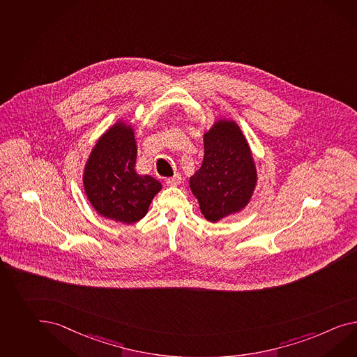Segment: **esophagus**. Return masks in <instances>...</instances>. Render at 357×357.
I'll list each match as a JSON object with an SVG mask.
<instances>
[{
    "label": "esophagus",
    "mask_w": 357,
    "mask_h": 357,
    "mask_svg": "<svg viewBox=\"0 0 357 357\" xmlns=\"http://www.w3.org/2000/svg\"><path fill=\"white\" fill-rule=\"evenodd\" d=\"M180 183H181V174H174V177H169L165 180V183L168 186H177Z\"/></svg>",
    "instance_id": "34e87169"
}]
</instances>
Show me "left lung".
Instances as JSON below:
<instances>
[{
	"label": "left lung",
	"instance_id": "1",
	"mask_svg": "<svg viewBox=\"0 0 357 357\" xmlns=\"http://www.w3.org/2000/svg\"><path fill=\"white\" fill-rule=\"evenodd\" d=\"M203 147L201 168L190 177L189 186L204 219L218 222L246 208L257 185V169L236 120H215L203 133Z\"/></svg>",
	"mask_w": 357,
	"mask_h": 357
}]
</instances>
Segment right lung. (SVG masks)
<instances>
[{
	"label": "right lung",
	"instance_id": "obj_1",
	"mask_svg": "<svg viewBox=\"0 0 357 357\" xmlns=\"http://www.w3.org/2000/svg\"><path fill=\"white\" fill-rule=\"evenodd\" d=\"M136 127L116 120L93 146L84 167V192L93 208L105 219L135 224L149 211L162 190V183L150 174L136 172Z\"/></svg>",
	"mask_w": 357,
	"mask_h": 357
}]
</instances>
